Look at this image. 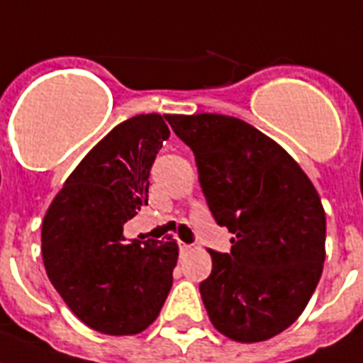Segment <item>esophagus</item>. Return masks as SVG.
<instances>
[{"label":"esophagus","mask_w":363,"mask_h":363,"mask_svg":"<svg viewBox=\"0 0 363 363\" xmlns=\"http://www.w3.org/2000/svg\"><path fill=\"white\" fill-rule=\"evenodd\" d=\"M179 251H181V255H186V252L191 251V245H188V243H179Z\"/></svg>","instance_id":"obj_1"}]
</instances>
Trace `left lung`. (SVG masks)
<instances>
[{
    "label": "left lung",
    "mask_w": 363,
    "mask_h": 363,
    "mask_svg": "<svg viewBox=\"0 0 363 363\" xmlns=\"http://www.w3.org/2000/svg\"><path fill=\"white\" fill-rule=\"evenodd\" d=\"M196 155L208 208L227 227L230 252L208 251L199 284L216 330L266 342L297 321L323 273L327 218L301 166L275 140L223 114L166 116Z\"/></svg>",
    "instance_id": "obj_1"
}]
</instances>
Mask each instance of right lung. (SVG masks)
<instances>
[{
	"instance_id": "1",
	"label": "right lung",
	"mask_w": 363,
	"mask_h": 363,
	"mask_svg": "<svg viewBox=\"0 0 363 363\" xmlns=\"http://www.w3.org/2000/svg\"><path fill=\"white\" fill-rule=\"evenodd\" d=\"M169 138L160 114L133 116L97 142L42 221V260L68 308L92 330L133 336L158 318L173 284L175 240L125 242L147 205L149 172Z\"/></svg>"
}]
</instances>
